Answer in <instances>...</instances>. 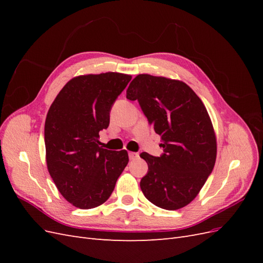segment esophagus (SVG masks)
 Returning a JSON list of instances; mask_svg holds the SVG:
<instances>
[{
    "label": "esophagus",
    "instance_id": "1",
    "mask_svg": "<svg viewBox=\"0 0 263 263\" xmlns=\"http://www.w3.org/2000/svg\"><path fill=\"white\" fill-rule=\"evenodd\" d=\"M128 156H129L130 160H136V159H138V157H139V155L137 153H129Z\"/></svg>",
    "mask_w": 263,
    "mask_h": 263
}]
</instances>
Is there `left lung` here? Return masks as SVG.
<instances>
[{
  "mask_svg": "<svg viewBox=\"0 0 263 263\" xmlns=\"http://www.w3.org/2000/svg\"><path fill=\"white\" fill-rule=\"evenodd\" d=\"M126 98L139 102L162 140L160 157L140 154L148 164L140 181L142 193L163 210L184 208L200 192L216 161V136L208 109L187 84L164 77L138 74Z\"/></svg>",
  "mask_w": 263,
  "mask_h": 263,
  "instance_id": "obj_1",
  "label": "left lung"
}]
</instances>
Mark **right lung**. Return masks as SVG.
I'll list each match as a JSON object with an SVG mask.
<instances>
[{
    "instance_id": "obj_1",
    "label": "right lung",
    "mask_w": 263,
    "mask_h": 263,
    "mask_svg": "<svg viewBox=\"0 0 263 263\" xmlns=\"http://www.w3.org/2000/svg\"><path fill=\"white\" fill-rule=\"evenodd\" d=\"M132 76L106 72L76 77L62 87L45 122L46 162L55 186L81 210L106 202L128 163L126 150L100 147L114 102Z\"/></svg>"
}]
</instances>
